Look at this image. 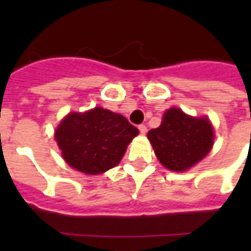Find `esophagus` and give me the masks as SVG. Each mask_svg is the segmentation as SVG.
Returning <instances> with one entry per match:
<instances>
[{
  "mask_svg": "<svg viewBox=\"0 0 251 251\" xmlns=\"http://www.w3.org/2000/svg\"><path fill=\"white\" fill-rule=\"evenodd\" d=\"M138 129H139L141 134H143V135L147 133V126H146V125H139V127H138Z\"/></svg>",
  "mask_w": 251,
  "mask_h": 251,
  "instance_id": "1",
  "label": "esophagus"
}]
</instances>
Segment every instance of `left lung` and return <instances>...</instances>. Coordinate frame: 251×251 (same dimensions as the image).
<instances>
[{"label":"left lung","instance_id":"left-lung-1","mask_svg":"<svg viewBox=\"0 0 251 251\" xmlns=\"http://www.w3.org/2000/svg\"><path fill=\"white\" fill-rule=\"evenodd\" d=\"M147 138L167 169L185 172L211 151L214 127L207 117H191L178 108H171L163 116L161 125L150 130Z\"/></svg>","mask_w":251,"mask_h":251}]
</instances>
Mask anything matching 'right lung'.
<instances>
[{
    "label": "right lung",
    "mask_w": 251,
    "mask_h": 251,
    "mask_svg": "<svg viewBox=\"0 0 251 251\" xmlns=\"http://www.w3.org/2000/svg\"><path fill=\"white\" fill-rule=\"evenodd\" d=\"M139 130L122 114L96 106L84 113H69L54 138L69 165L86 175H100L121 161Z\"/></svg>",
    "instance_id": "obj_1"
}]
</instances>
